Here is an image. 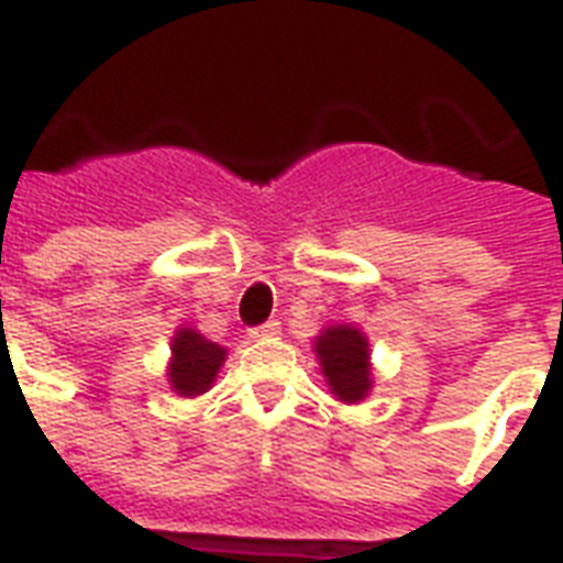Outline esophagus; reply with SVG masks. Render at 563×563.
Listing matches in <instances>:
<instances>
[{
    "mask_svg": "<svg viewBox=\"0 0 563 563\" xmlns=\"http://www.w3.org/2000/svg\"><path fill=\"white\" fill-rule=\"evenodd\" d=\"M251 339L254 342H272V339H277L280 335V321H265V324L260 327H251Z\"/></svg>",
    "mask_w": 563,
    "mask_h": 563,
    "instance_id": "34e87169",
    "label": "esophagus"
}]
</instances>
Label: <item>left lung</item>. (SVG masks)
<instances>
[{
	"instance_id": "left-lung-1",
	"label": "left lung",
	"mask_w": 563,
	"mask_h": 563,
	"mask_svg": "<svg viewBox=\"0 0 563 563\" xmlns=\"http://www.w3.org/2000/svg\"><path fill=\"white\" fill-rule=\"evenodd\" d=\"M316 353L327 385L339 400L360 402L368 397L374 376H371L368 339L362 330L347 324L327 327L316 339Z\"/></svg>"
}]
</instances>
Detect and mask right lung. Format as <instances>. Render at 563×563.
Segmentation results:
<instances>
[{"mask_svg": "<svg viewBox=\"0 0 563 563\" xmlns=\"http://www.w3.org/2000/svg\"><path fill=\"white\" fill-rule=\"evenodd\" d=\"M224 356H228V351L221 344L207 342L198 330L180 327L175 339H172V391H178L180 397L203 394L212 385L221 365H224Z\"/></svg>", "mask_w": 563, "mask_h": 563, "instance_id": "right-lung-1", "label": "right lung"}]
</instances>
